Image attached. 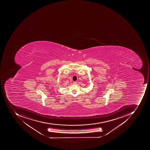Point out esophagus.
<instances>
[{"label":"esophagus","mask_w":150,"mask_h":150,"mask_svg":"<svg viewBox=\"0 0 150 150\" xmlns=\"http://www.w3.org/2000/svg\"><path fill=\"white\" fill-rule=\"evenodd\" d=\"M73 83H74V84H77V82H76V81H74L73 82Z\"/></svg>","instance_id":"34e87169"}]
</instances>
